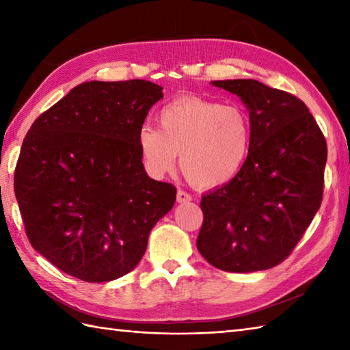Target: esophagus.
I'll return each instance as SVG.
<instances>
[{
    "label": "esophagus",
    "instance_id": "1",
    "mask_svg": "<svg viewBox=\"0 0 350 350\" xmlns=\"http://www.w3.org/2000/svg\"><path fill=\"white\" fill-rule=\"evenodd\" d=\"M192 200V196L189 194V192L183 191V189H179L177 191V202L179 203H188Z\"/></svg>",
    "mask_w": 350,
    "mask_h": 350
}]
</instances>
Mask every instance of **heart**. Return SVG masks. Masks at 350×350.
Masks as SVG:
<instances>
[{
	"mask_svg": "<svg viewBox=\"0 0 350 350\" xmlns=\"http://www.w3.org/2000/svg\"><path fill=\"white\" fill-rule=\"evenodd\" d=\"M159 129L143 126L138 148L156 176L171 173L180 154L187 179L200 188L230 182L247 161L251 123L239 107L185 96L167 103L158 114Z\"/></svg>",
	"mask_w": 350,
	"mask_h": 350,
	"instance_id": "1",
	"label": "heart"
}]
</instances>
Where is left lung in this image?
<instances>
[{
    "mask_svg": "<svg viewBox=\"0 0 350 350\" xmlns=\"http://www.w3.org/2000/svg\"><path fill=\"white\" fill-rule=\"evenodd\" d=\"M212 84L247 105L251 147L239 173L202 197L197 248L221 271L271 269L290 256L322 204L326 139L293 94L254 79Z\"/></svg>",
    "mask_w": 350,
    "mask_h": 350,
    "instance_id": "8db88e82",
    "label": "left lung"
}]
</instances>
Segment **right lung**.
Returning <instances> with one entry per match:
<instances>
[{
    "label": "right lung",
    "mask_w": 350,
    "mask_h": 350,
    "mask_svg": "<svg viewBox=\"0 0 350 350\" xmlns=\"http://www.w3.org/2000/svg\"><path fill=\"white\" fill-rule=\"evenodd\" d=\"M162 87L90 81L36 118L14 168V196L36 251L87 282L120 278L176 202L144 171L138 131Z\"/></svg>",
    "instance_id": "1"
}]
</instances>
